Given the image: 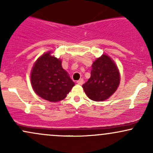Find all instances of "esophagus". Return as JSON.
<instances>
[{
    "label": "esophagus",
    "instance_id": "34e87169",
    "mask_svg": "<svg viewBox=\"0 0 153 153\" xmlns=\"http://www.w3.org/2000/svg\"><path fill=\"white\" fill-rule=\"evenodd\" d=\"M77 83H78V85H82V84H83V79H80V80L77 81Z\"/></svg>",
    "mask_w": 153,
    "mask_h": 153
}]
</instances>
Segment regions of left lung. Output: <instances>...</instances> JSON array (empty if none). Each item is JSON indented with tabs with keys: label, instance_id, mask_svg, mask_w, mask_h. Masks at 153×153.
Segmentation results:
<instances>
[{
	"label": "left lung",
	"instance_id": "left-lung-1",
	"mask_svg": "<svg viewBox=\"0 0 153 153\" xmlns=\"http://www.w3.org/2000/svg\"><path fill=\"white\" fill-rule=\"evenodd\" d=\"M120 73L117 65L108 55L103 54L93 62L91 78L82 85L89 99L94 101L108 99L118 88Z\"/></svg>",
	"mask_w": 153,
	"mask_h": 153
}]
</instances>
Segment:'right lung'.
<instances>
[{
    "instance_id": "1",
    "label": "right lung",
    "mask_w": 153,
    "mask_h": 153,
    "mask_svg": "<svg viewBox=\"0 0 153 153\" xmlns=\"http://www.w3.org/2000/svg\"><path fill=\"white\" fill-rule=\"evenodd\" d=\"M52 53L49 51L36 59L31 72V83L42 99L58 102L66 97L75 82L62 68V60Z\"/></svg>"
}]
</instances>
